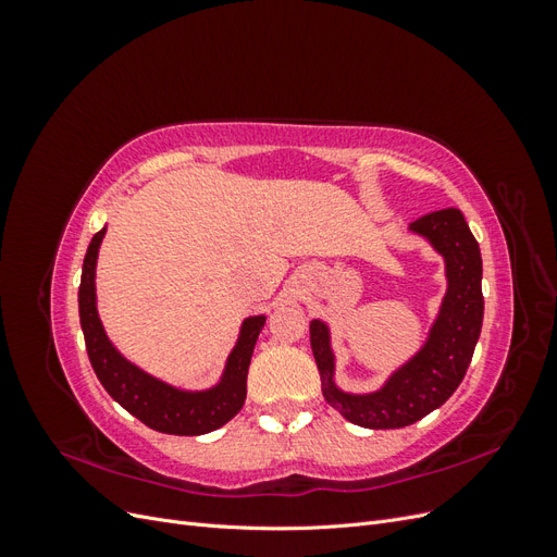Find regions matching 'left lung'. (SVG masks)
Returning <instances> with one entry per match:
<instances>
[{
    "mask_svg": "<svg viewBox=\"0 0 557 557\" xmlns=\"http://www.w3.org/2000/svg\"><path fill=\"white\" fill-rule=\"evenodd\" d=\"M409 230L444 256L448 290L425 346L381 391L350 395L336 387L330 330L323 320H311V348L327 404L350 423L369 430L407 428L440 409L462 383L481 334V250L462 211H432L413 221Z\"/></svg>",
    "mask_w": 557,
    "mask_h": 557,
    "instance_id": "1",
    "label": "left lung"
}]
</instances>
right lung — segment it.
<instances>
[{
    "label": "right lung",
    "instance_id": "obj_1",
    "mask_svg": "<svg viewBox=\"0 0 557 557\" xmlns=\"http://www.w3.org/2000/svg\"><path fill=\"white\" fill-rule=\"evenodd\" d=\"M104 230H99L83 260L81 288H78V313L81 327L86 336L88 358L95 374L107 387V393L127 409L134 418H139L150 430L164 434L197 436L225 425L237 416L246 399V376L252 348H256L258 334L264 327V315H250L244 320L239 342L232 348L223 379L211 391L185 393L178 387L166 385L139 367L127 362L121 352L113 348L97 315L95 297V267L99 244L104 239Z\"/></svg>",
    "mask_w": 557,
    "mask_h": 557
}]
</instances>
